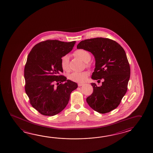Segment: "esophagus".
Returning a JSON list of instances; mask_svg holds the SVG:
<instances>
[{"instance_id":"esophagus-1","label":"esophagus","mask_w":153,"mask_h":153,"mask_svg":"<svg viewBox=\"0 0 153 153\" xmlns=\"http://www.w3.org/2000/svg\"><path fill=\"white\" fill-rule=\"evenodd\" d=\"M84 84H82V83H79L78 84V86L79 87H80V86H82Z\"/></svg>"}]
</instances>
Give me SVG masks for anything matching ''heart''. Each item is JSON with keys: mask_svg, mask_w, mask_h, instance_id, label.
Wrapping results in <instances>:
<instances>
[{"mask_svg": "<svg viewBox=\"0 0 153 153\" xmlns=\"http://www.w3.org/2000/svg\"><path fill=\"white\" fill-rule=\"evenodd\" d=\"M75 56L79 57L85 62L87 63V66H89L88 62L91 60V55L89 51L85 49H78L74 52ZM69 57L68 55L63 56L61 59V66L63 71L68 72L69 71ZM89 76V72L84 71L82 72H73L69 74L68 79L71 81L76 82H83L86 81Z\"/></svg>", "mask_w": 153, "mask_h": 153, "instance_id": "heart-1", "label": "heart"}]
</instances>
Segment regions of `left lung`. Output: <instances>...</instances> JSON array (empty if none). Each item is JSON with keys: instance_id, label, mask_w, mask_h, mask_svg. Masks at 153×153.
Listing matches in <instances>:
<instances>
[{"instance_id": "8db88e82", "label": "left lung", "mask_w": 153, "mask_h": 153, "mask_svg": "<svg viewBox=\"0 0 153 153\" xmlns=\"http://www.w3.org/2000/svg\"><path fill=\"white\" fill-rule=\"evenodd\" d=\"M76 48L93 54L96 60L91 78L104 81L98 86L91 83L93 91L86 102L91 108L100 114H106L120 105L128 90L130 68L126 52L114 40L97 37L80 42Z\"/></svg>"}]
</instances>
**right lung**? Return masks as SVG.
Segmentation results:
<instances>
[{
  "label": "right lung",
  "mask_w": 153,
  "mask_h": 153,
  "mask_svg": "<svg viewBox=\"0 0 153 153\" xmlns=\"http://www.w3.org/2000/svg\"><path fill=\"white\" fill-rule=\"evenodd\" d=\"M75 43L47 40L35 45L28 55L24 68L25 90L31 105L43 115L54 116L62 111L71 93L78 87L76 82L61 75V59Z\"/></svg>",
  "instance_id": "right-lung-1"
}]
</instances>
